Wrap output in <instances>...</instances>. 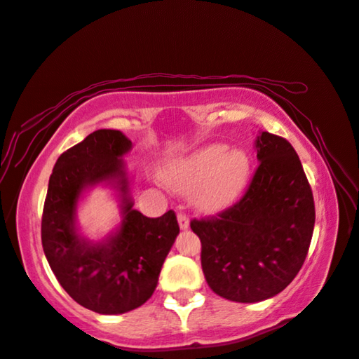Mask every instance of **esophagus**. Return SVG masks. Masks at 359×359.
<instances>
[{
	"mask_svg": "<svg viewBox=\"0 0 359 359\" xmlns=\"http://www.w3.org/2000/svg\"><path fill=\"white\" fill-rule=\"evenodd\" d=\"M177 222H179L180 229H188V228H190V220H188V217L185 214H182V212L177 215Z\"/></svg>",
	"mask_w": 359,
	"mask_h": 359,
	"instance_id": "esophagus-1",
	"label": "esophagus"
}]
</instances>
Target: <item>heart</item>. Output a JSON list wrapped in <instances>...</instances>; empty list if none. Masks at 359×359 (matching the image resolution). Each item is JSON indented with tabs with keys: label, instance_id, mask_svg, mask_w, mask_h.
Returning a JSON list of instances; mask_svg holds the SVG:
<instances>
[{
	"label": "heart",
	"instance_id": "obj_1",
	"mask_svg": "<svg viewBox=\"0 0 359 359\" xmlns=\"http://www.w3.org/2000/svg\"><path fill=\"white\" fill-rule=\"evenodd\" d=\"M250 177V158L241 149L210 144L191 151L169 166L163 180L179 193L194 191V203L208 212L233 204L245 190Z\"/></svg>",
	"mask_w": 359,
	"mask_h": 359
}]
</instances>
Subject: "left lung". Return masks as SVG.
Instances as JSON below:
<instances>
[{
    "instance_id": "obj_1",
    "label": "left lung",
    "mask_w": 359,
    "mask_h": 359,
    "mask_svg": "<svg viewBox=\"0 0 359 359\" xmlns=\"http://www.w3.org/2000/svg\"><path fill=\"white\" fill-rule=\"evenodd\" d=\"M259 165L238 203L191 220L201 239V266L214 293L259 302L293 282L311 245L315 204L299 156L287 139L259 133Z\"/></svg>"
}]
</instances>
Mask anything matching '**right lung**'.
Masks as SVG:
<instances>
[{
    "label": "right lung",
    "instance_id": "obj_1",
    "mask_svg": "<svg viewBox=\"0 0 359 359\" xmlns=\"http://www.w3.org/2000/svg\"><path fill=\"white\" fill-rule=\"evenodd\" d=\"M130 150L121 131H93L60 155L42 210V248L57 280L77 304L102 315L130 312L154 294L180 231L174 210L149 218L133 209L121 160ZM101 181L119 188L124 220L106 241L93 245L76 233L75 209L80 194Z\"/></svg>",
    "mask_w": 359,
    "mask_h": 359
}]
</instances>
